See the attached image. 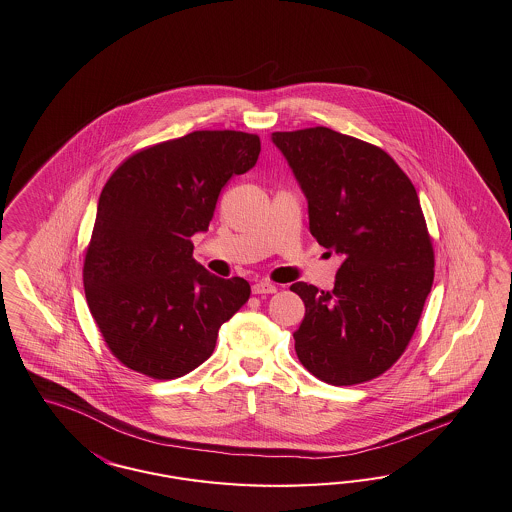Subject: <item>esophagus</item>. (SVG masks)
<instances>
[{"mask_svg": "<svg viewBox=\"0 0 512 512\" xmlns=\"http://www.w3.org/2000/svg\"><path fill=\"white\" fill-rule=\"evenodd\" d=\"M251 291L255 295H268V293H276V286L270 282H257V284H253Z\"/></svg>", "mask_w": 512, "mask_h": 512, "instance_id": "34e87169", "label": "esophagus"}]
</instances>
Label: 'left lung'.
I'll return each mask as SVG.
<instances>
[{"label": "left lung", "instance_id": "obj_1", "mask_svg": "<svg viewBox=\"0 0 512 512\" xmlns=\"http://www.w3.org/2000/svg\"><path fill=\"white\" fill-rule=\"evenodd\" d=\"M308 200L310 234L343 257L331 291L291 286L305 318L293 333L320 381L366 383L404 354L434 280V249L408 175L375 144L329 127L276 131Z\"/></svg>", "mask_w": 512, "mask_h": 512}]
</instances>
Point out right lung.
<instances>
[{
  "label": "right lung",
  "mask_w": 512,
  "mask_h": 512,
  "mask_svg": "<svg viewBox=\"0 0 512 512\" xmlns=\"http://www.w3.org/2000/svg\"><path fill=\"white\" fill-rule=\"evenodd\" d=\"M261 139L194 131L131 154L104 184L85 249L83 287L106 347L125 368L177 379L213 354L219 328L246 305L244 278L192 259L221 188L257 164Z\"/></svg>",
  "instance_id": "add662e5"
}]
</instances>
